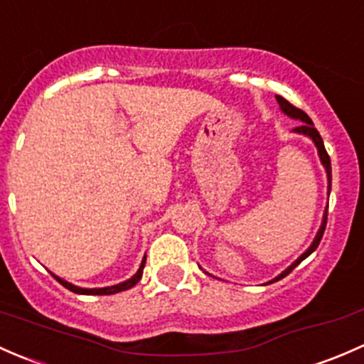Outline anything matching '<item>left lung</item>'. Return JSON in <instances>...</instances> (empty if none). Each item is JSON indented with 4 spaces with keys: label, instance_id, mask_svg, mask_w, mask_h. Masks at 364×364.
Listing matches in <instances>:
<instances>
[{
    "label": "left lung",
    "instance_id": "left-lung-1",
    "mask_svg": "<svg viewBox=\"0 0 364 364\" xmlns=\"http://www.w3.org/2000/svg\"><path fill=\"white\" fill-rule=\"evenodd\" d=\"M275 98H277V103H279V107H280V112H282L284 115H287V117H291V119H294V121H299V122H301V124H299L298 127H294L293 133H296V134H303V136L310 138V140H312V144L316 145L317 154H319V159H321V164H322V166H324V170H326V177H328V196H329V193H331V161H329L328 152H326V149H324V141H322V138H321L319 131L316 129V126H314L312 119H310L309 115L305 114V112L299 110V108H296L294 105H291L289 101L284 100L282 96H275ZM326 220H328V207H326L324 213H322V223H321V228H319V231H317V233H316V238H314V240H312V243H310L309 249H306L305 252H303L301 256H299L298 259H296L293 264L287 266V268L284 269V272L280 273V275H277L275 279H272V280H269V282H266V284L277 282V280H280V279H284V277H286V275H289V273L293 272V269L296 268V266H298L299 263H301L303 259H306V257H309L310 254H312L314 250L317 249V245H319V242H321L322 235H324V230H326ZM205 273H207V275H210L208 272H205Z\"/></svg>",
    "mask_w": 364,
    "mask_h": 364
}]
</instances>
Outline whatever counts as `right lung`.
<instances>
[{
  "label": "right lung",
  "instance_id": "right-lung-1",
  "mask_svg": "<svg viewBox=\"0 0 364 364\" xmlns=\"http://www.w3.org/2000/svg\"><path fill=\"white\" fill-rule=\"evenodd\" d=\"M145 259H147V256H144V259H141L140 263V268H138V272L134 273L131 279L124 280V282L121 284H115V286H108V287H92V289H89V287H78L75 286V284L68 282V280L61 279V277L54 275V279L58 280L59 284H63V286L66 287V289H70L71 293H77V294H87V296H103V294H115V293H121V291H126V289H131L133 286H136L138 282H140L141 279V273H144V266H145Z\"/></svg>",
  "mask_w": 364,
  "mask_h": 364
}]
</instances>
